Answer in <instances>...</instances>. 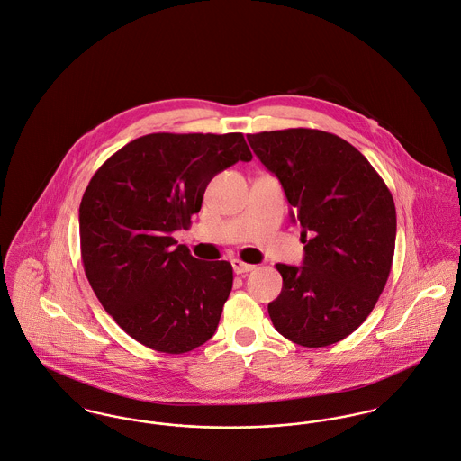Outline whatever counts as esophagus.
<instances>
[{
	"label": "esophagus",
	"instance_id": "1",
	"mask_svg": "<svg viewBox=\"0 0 461 461\" xmlns=\"http://www.w3.org/2000/svg\"><path fill=\"white\" fill-rule=\"evenodd\" d=\"M232 268L236 274H247V272H252L254 270V265H249V263H243L241 259H232Z\"/></svg>",
	"mask_w": 461,
	"mask_h": 461
}]
</instances>
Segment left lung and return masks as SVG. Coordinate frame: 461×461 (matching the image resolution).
Wrapping results in <instances>:
<instances>
[{
  "mask_svg": "<svg viewBox=\"0 0 461 461\" xmlns=\"http://www.w3.org/2000/svg\"><path fill=\"white\" fill-rule=\"evenodd\" d=\"M281 180L306 243L304 265H276L281 295L268 304L274 327L303 347L352 334L383 294L393 261L397 216L390 189L366 157L316 129L247 136Z\"/></svg>",
  "mask_w": 461,
  "mask_h": 461,
  "instance_id": "1",
  "label": "left lung"
}]
</instances>
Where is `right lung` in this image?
<instances>
[{
  "instance_id": "right-lung-1",
  "label": "right lung",
  "mask_w": 461,
  "mask_h": 461,
  "mask_svg": "<svg viewBox=\"0 0 461 461\" xmlns=\"http://www.w3.org/2000/svg\"><path fill=\"white\" fill-rule=\"evenodd\" d=\"M252 152L241 132L138 138L93 175L80 202V254L104 309L136 341L166 354L203 345L232 290L229 261H200L189 229L211 178Z\"/></svg>"
}]
</instances>
